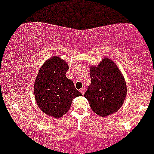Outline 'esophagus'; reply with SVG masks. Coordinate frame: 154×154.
I'll list each match as a JSON object with an SVG mask.
<instances>
[{
	"label": "esophagus",
	"instance_id": "34e87169",
	"mask_svg": "<svg viewBox=\"0 0 154 154\" xmlns=\"http://www.w3.org/2000/svg\"><path fill=\"white\" fill-rule=\"evenodd\" d=\"M80 92L82 93V95H84L85 93V88H82V89H80Z\"/></svg>",
	"mask_w": 154,
	"mask_h": 154
}]
</instances>
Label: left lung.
<instances>
[{
	"instance_id": "8db88e82",
	"label": "left lung",
	"mask_w": 154,
	"mask_h": 154,
	"mask_svg": "<svg viewBox=\"0 0 154 154\" xmlns=\"http://www.w3.org/2000/svg\"><path fill=\"white\" fill-rule=\"evenodd\" d=\"M91 82L85 94L91 110L100 117H106L122 106L127 94L124 78L109 58H104L97 66H91Z\"/></svg>"
}]
</instances>
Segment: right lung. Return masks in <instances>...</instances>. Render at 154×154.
<instances>
[{
	"label": "right lung",
	"instance_id": "add662e5",
	"mask_svg": "<svg viewBox=\"0 0 154 154\" xmlns=\"http://www.w3.org/2000/svg\"><path fill=\"white\" fill-rule=\"evenodd\" d=\"M69 66L64 60L54 56L40 68L34 84L35 98L42 111L59 119L69 110L72 100L82 96L65 74Z\"/></svg>",
	"mask_w": 154,
	"mask_h": 154
}]
</instances>
